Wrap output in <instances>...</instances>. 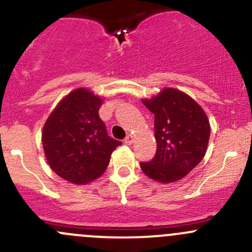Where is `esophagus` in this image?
Here are the masks:
<instances>
[{
  "mask_svg": "<svg viewBox=\"0 0 252 252\" xmlns=\"http://www.w3.org/2000/svg\"><path fill=\"white\" fill-rule=\"evenodd\" d=\"M124 142H126V145H131L134 142V136L133 135H128L126 139H124Z\"/></svg>",
  "mask_w": 252,
  "mask_h": 252,
  "instance_id": "1",
  "label": "esophagus"
}]
</instances>
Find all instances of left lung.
Instances as JSON below:
<instances>
[{
    "mask_svg": "<svg viewBox=\"0 0 252 252\" xmlns=\"http://www.w3.org/2000/svg\"><path fill=\"white\" fill-rule=\"evenodd\" d=\"M155 116L156 155L141 162L145 174L159 183H174L204 158L210 139L207 116L187 94L167 88L151 100L142 101Z\"/></svg>",
    "mask_w": 252,
    "mask_h": 252,
    "instance_id": "obj_1",
    "label": "left lung"
}]
</instances>
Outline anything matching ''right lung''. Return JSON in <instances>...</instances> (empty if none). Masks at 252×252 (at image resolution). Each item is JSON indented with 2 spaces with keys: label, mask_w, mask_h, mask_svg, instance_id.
Instances as JSON below:
<instances>
[{
  "label": "right lung",
  "mask_w": 252,
  "mask_h": 252,
  "mask_svg": "<svg viewBox=\"0 0 252 252\" xmlns=\"http://www.w3.org/2000/svg\"><path fill=\"white\" fill-rule=\"evenodd\" d=\"M102 100L88 89L65 96L42 130V145L50 167L73 184H88L100 177L121 141L107 134L98 116Z\"/></svg>",
  "instance_id": "right-lung-1"
}]
</instances>
